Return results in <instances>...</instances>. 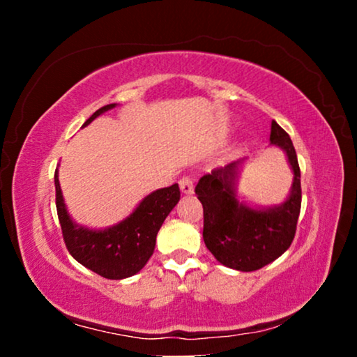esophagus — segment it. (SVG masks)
Listing matches in <instances>:
<instances>
[{
	"instance_id": "esophagus-1",
	"label": "esophagus",
	"mask_w": 357,
	"mask_h": 357,
	"mask_svg": "<svg viewBox=\"0 0 357 357\" xmlns=\"http://www.w3.org/2000/svg\"><path fill=\"white\" fill-rule=\"evenodd\" d=\"M178 183H180V190H182V193L192 195L195 192V185H193V180L192 178L183 177Z\"/></svg>"
}]
</instances>
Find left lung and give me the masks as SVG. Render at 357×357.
Segmentation results:
<instances>
[{"label": "left lung", "instance_id": "1", "mask_svg": "<svg viewBox=\"0 0 357 357\" xmlns=\"http://www.w3.org/2000/svg\"><path fill=\"white\" fill-rule=\"evenodd\" d=\"M270 146L286 154L292 185L284 202L252 206L238 195V178L247 158L203 175L195 188L203 204V241L221 265L237 271H255L270 265L289 248L301 213V169L289 135L271 121Z\"/></svg>", "mask_w": 357, "mask_h": 357}]
</instances>
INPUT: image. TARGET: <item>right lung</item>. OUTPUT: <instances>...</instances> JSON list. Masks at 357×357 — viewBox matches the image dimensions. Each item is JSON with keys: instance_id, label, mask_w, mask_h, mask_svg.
<instances>
[{"instance_id": "1", "label": "right lung", "mask_w": 357, "mask_h": 357, "mask_svg": "<svg viewBox=\"0 0 357 357\" xmlns=\"http://www.w3.org/2000/svg\"><path fill=\"white\" fill-rule=\"evenodd\" d=\"M115 107L116 104L102 107L84 121L82 128ZM55 190L58 219L68 250L82 266L107 280H125L143 270L154 253L160 226L180 199L177 183L154 190L120 222L94 229L77 224L71 218L63 198L58 167L55 170Z\"/></svg>"}]
</instances>
